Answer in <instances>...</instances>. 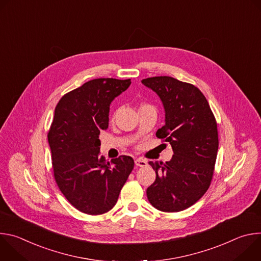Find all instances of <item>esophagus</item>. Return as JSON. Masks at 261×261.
<instances>
[{"label":"esophagus","instance_id":"esophagus-1","mask_svg":"<svg viewBox=\"0 0 261 261\" xmlns=\"http://www.w3.org/2000/svg\"><path fill=\"white\" fill-rule=\"evenodd\" d=\"M146 164H147V162H146L145 160H143V159L138 158V159H136V160H135V165H136V166H138V167L146 166Z\"/></svg>","mask_w":261,"mask_h":261}]
</instances>
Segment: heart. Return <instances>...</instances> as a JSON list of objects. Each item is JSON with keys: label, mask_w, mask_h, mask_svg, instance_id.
<instances>
[{"label": "heart", "mask_w": 261, "mask_h": 261, "mask_svg": "<svg viewBox=\"0 0 261 261\" xmlns=\"http://www.w3.org/2000/svg\"><path fill=\"white\" fill-rule=\"evenodd\" d=\"M143 107H152L151 105H147V104H141L139 108H143Z\"/></svg>", "instance_id": "obj_1"}]
</instances>
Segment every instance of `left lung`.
Returning <instances> with one entry per match:
<instances>
[{
  "mask_svg": "<svg viewBox=\"0 0 261 261\" xmlns=\"http://www.w3.org/2000/svg\"><path fill=\"white\" fill-rule=\"evenodd\" d=\"M141 83L161 99L165 125L156 136L170 143V161H150L156 180L146 189L151 204L175 213L190 207L208 189L218 153L217 122L204 95L195 86L170 76H155Z\"/></svg>",
  "mask_w": 261,
  "mask_h": 261,
  "instance_id": "obj_1",
  "label": "left lung"
}]
</instances>
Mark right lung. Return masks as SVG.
Masks as SVG:
<instances>
[{"instance_id": "obj_1", "label": "right lung", "mask_w": 261, "mask_h": 261, "mask_svg": "<svg viewBox=\"0 0 261 261\" xmlns=\"http://www.w3.org/2000/svg\"><path fill=\"white\" fill-rule=\"evenodd\" d=\"M131 80L97 79L65 94L47 134L56 182L66 199L88 215L110 211L134 167L130 156L106 162L100 156L101 130L108 128L109 106Z\"/></svg>"}]
</instances>
